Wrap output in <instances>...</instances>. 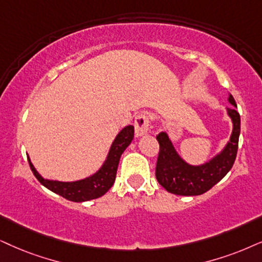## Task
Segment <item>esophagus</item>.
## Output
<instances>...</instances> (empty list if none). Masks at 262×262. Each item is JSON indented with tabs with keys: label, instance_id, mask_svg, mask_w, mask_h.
<instances>
[{
	"label": "esophagus",
	"instance_id": "esophagus-1",
	"mask_svg": "<svg viewBox=\"0 0 262 262\" xmlns=\"http://www.w3.org/2000/svg\"><path fill=\"white\" fill-rule=\"evenodd\" d=\"M134 128H135V135L137 137H142L148 132L150 128V120L145 114H140L135 117L134 120Z\"/></svg>",
	"mask_w": 262,
	"mask_h": 262
}]
</instances>
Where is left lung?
<instances>
[{"instance_id": "8db88e82", "label": "left lung", "mask_w": 262, "mask_h": 262, "mask_svg": "<svg viewBox=\"0 0 262 262\" xmlns=\"http://www.w3.org/2000/svg\"><path fill=\"white\" fill-rule=\"evenodd\" d=\"M228 101L233 106L227 107V115L233 124L230 141L220 154L204 164L191 165L185 162L179 156L165 132H162L156 137L160 144L156 164V179L168 192L179 196H198L209 191L232 168L239 140L241 116L236 110L237 104L231 94Z\"/></svg>"}]
</instances>
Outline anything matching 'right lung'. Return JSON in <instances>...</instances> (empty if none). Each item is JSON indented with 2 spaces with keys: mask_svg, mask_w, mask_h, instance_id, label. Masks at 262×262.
I'll return each instance as SVG.
<instances>
[{
  "mask_svg": "<svg viewBox=\"0 0 262 262\" xmlns=\"http://www.w3.org/2000/svg\"><path fill=\"white\" fill-rule=\"evenodd\" d=\"M134 138V127L133 125H127L124 127L117 137L115 138L112 142L110 151L105 160L104 164L97 173L91 175V177L82 179V180L71 181V183H64V181L57 180H48V179H43L38 171L35 169L30 161L28 156V161L31 168L32 173L36 179L41 183L43 186L47 187L54 193L59 196L66 198L68 201L71 202H85L95 200L104 196L106 192L110 190L112 185L115 183L116 173H117L118 163H120V158L123 154L125 148L129 146L132 140Z\"/></svg>",
  "mask_w": 262,
  "mask_h": 262,
  "instance_id": "add662e5",
  "label": "right lung"
}]
</instances>
